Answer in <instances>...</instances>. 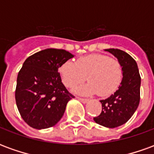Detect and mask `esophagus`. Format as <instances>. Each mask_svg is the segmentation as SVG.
Returning <instances> with one entry per match:
<instances>
[{"mask_svg":"<svg viewBox=\"0 0 154 154\" xmlns=\"http://www.w3.org/2000/svg\"><path fill=\"white\" fill-rule=\"evenodd\" d=\"M77 99L79 100H81L82 103H87V101H88V99H86V98H80V97H77Z\"/></svg>","mask_w":154,"mask_h":154,"instance_id":"1","label":"esophagus"}]
</instances>
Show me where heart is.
I'll return each instance as SVG.
<instances>
[{
	"label": "heart",
	"mask_w": 154,
	"mask_h": 154,
	"mask_svg": "<svg viewBox=\"0 0 154 154\" xmlns=\"http://www.w3.org/2000/svg\"><path fill=\"white\" fill-rule=\"evenodd\" d=\"M59 72L63 82L68 88H73L87 78L88 83L76 89L78 94L97 93L102 97L113 94L123 77L119 60L100 54L79 57L76 63L66 61L59 67Z\"/></svg>",
	"instance_id": "heart-1"
}]
</instances>
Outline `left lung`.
<instances>
[{
    "mask_svg": "<svg viewBox=\"0 0 154 154\" xmlns=\"http://www.w3.org/2000/svg\"><path fill=\"white\" fill-rule=\"evenodd\" d=\"M106 51L116 56L122 66L123 78L119 89L107 99L100 100L102 110L94 117L95 122L107 128L125 124L139 106L141 77L135 60L125 51L109 48Z\"/></svg>",
    "mask_w": 154,
    "mask_h": 154,
    "instance_id": "obj_1",
    "label": "left lung"
}]
</instances>
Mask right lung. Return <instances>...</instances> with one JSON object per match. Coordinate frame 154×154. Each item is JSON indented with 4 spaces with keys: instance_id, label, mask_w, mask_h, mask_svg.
<instances>
[{
    "instance_id": "obj_1",
    "label": "right lung",
    "mask_w": 154,
    "mask_h": 154,
    "mask_svg": "<svg viewBox=\"0 0 154 154\" xmlns=\"http://www.w3.org/2000/svg\"><path fill=\"white\" fill-rule=\"evenodd\" d=\"M74 56L64 49L47 48L25 61L17 77L15 101L22 119L34 129L55 125L74 96L66 89L58 68Z\"/></svg>"
}]
</instances>
